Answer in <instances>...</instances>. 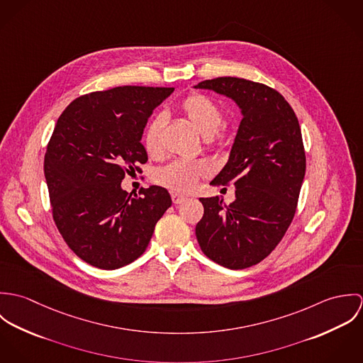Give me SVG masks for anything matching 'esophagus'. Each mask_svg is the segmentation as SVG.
Returning <instances> with one entry per match:
<instances>
[{
  "mask_svg": "<svg viewBox=\"0 0 363 363\" xmlns=\"http://www.w3.org/2000/svg\"><path fill=\"white\" fill-rule=\"evenodd\" d=\"M187 199L184 197V196H182V194H177V193H172V201H173V204H182V203H184Z\"/></svg>",
  "mask_w": 363,
  "mask_h": 363,
  "instance_id": "34e87169",
  "label": "esophagus"
}]
</instances>
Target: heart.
Listing matches in <instances>:
<instances>
[{"instance_id": "heart-1", "label": "heart", "mask_w": 363, "mask_h": 363, "mask_svg": "<svg viewBox=\"0 0 363 363\" xmlns=\"http://www.w3.org/2000/svg\"><path fill=\"white\" fill-rule=\"evenodd\" d=\"M180 108L206 138L215 135L223 123L222 108L212 99L201 94L189 95L180 104ZM164 121V116L157 113L147 125L144 134V145L150 155H159L162 151ZM207 173L208 166L203 162L177 159L156 170L155 180L156 183L173 191L189 193L196 189L199 180Z\"/></svg>"}]
</instances>
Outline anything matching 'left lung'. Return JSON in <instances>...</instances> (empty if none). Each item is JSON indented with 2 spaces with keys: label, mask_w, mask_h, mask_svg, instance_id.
Masks as SVG:
<instances>
[{
  "label": "left lung",
  "mask_w": 363,
  "mask_h": 363,
  "mask_svg": "<svg viewBox=\"0 0 363 363\" xmlns=\"http://www.w3.org/2000/svg\"><path fill=\"white\" fill-rule=\"evenodd\" d=\"M194 88L232 99L243 117L226 164L209 183L233 184L235 201L200 199L204 215L196 226L208 259L243 269L265 259L294 219L306 172L301 125L285 98L264 84L220 77Z\"/></svg>",
  "instance_id": "obj_1"
}]
</instances>
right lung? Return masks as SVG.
Returning <instances> with one entry per match:
<instances>
[{
    "label": "right lung",
    "instance_id": "1",
    "mask_svg": "<svg viewBox=\"0 0 363 363\" xmlns=\"http://www.w3.org/2000/svg\"><path fill=\"white\" fill-rule=\"evenodd\" d=\"M173 91L92 92L68 104L57 120L45 155L52 218L68 247L96 268L116 269L138 259L172 206L166 189L151 186L133 197L121 180L148 160L144 128Z\"/></svg>",
    "mask_w": 363,
    "mask_h": 363
}]
</instances>
